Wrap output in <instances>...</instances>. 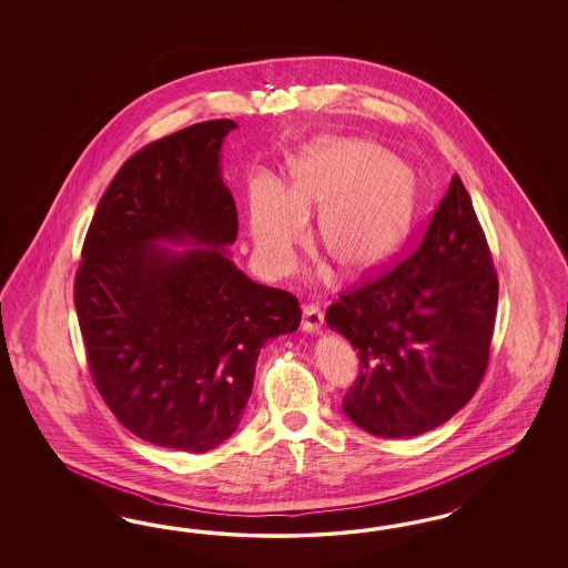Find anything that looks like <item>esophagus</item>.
<instances>
[{
  "label": "esophagus",
  "instance_id": "esophagus-1",
  "mask_svg": "<svg viewBox=\"0 0 568 568\" xmlns=\"http://www.w3.org/2000/svg\"><path fill=\"white\" fill-rule=\"evenodd\" d=\"M323 321H325L323 310L318 308V306H314V304L304 306V321H302V328H304L306 333H318L321 327H323Z\"/></svg>",
  "mask_w": 568,
  "mask_h": 568
}]
</instances>
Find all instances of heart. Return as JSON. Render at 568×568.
Here are the masks:
<instances>
[{
    "label": "heart",
    "mask_w": 568,
    "mask_h": 568,
    "mask_svg": "<svg viewBox=\"0 0 568 568\" xmlns=\"http://www.w3.org/2000/svg\"><path fill=\"white\" fill-rule=\"evenodd\" d=\"M416 206L413 176L377 145L318 139L290 164V191L260 174L250 185V233L258 258L290 271L308 233V212L323 210L318 237L345 273L361 275L394 256Z\"/></svg>",
    "instance_id": "heart-1"
}]
</instances>
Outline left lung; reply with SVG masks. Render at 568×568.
<instances>
[{"label": "left lung", "mask_w": 568, "mask_h": 568, "mask_svg": "<svg viewBox=\"0 0 568 568\" xmlns=\"http://www.w3.org/2000/svg\"><path fill=\"white\" fill-rule=\"evenodd\" d=\"M498 308V275L458 174L408 258L327 310L361 358L344 413L378 437L444 425L481 383Z\"/></svg>", "instance_id": "8db88e82"}]
</instances>
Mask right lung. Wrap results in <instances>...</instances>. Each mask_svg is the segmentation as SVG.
<instances>
[{
	"mask_svg": "<svg viewBox=\"0 0 568 568\" xmlns=\"http://www.w3.org/2000/svg\"><path fill=\"white\" fill-rule=\"evenodd\" d=\"M237 124H191L131 155L98 204L74 276L93 383L131 433L202 454L241 423L260 349L300 327L290 292L243 275L221 145ZM191 244L185 251L159 241Z\"/></svg>",
	"mask_w": 568,
	"mask_h": 568,
	"instance_id": "obj_1",
	"label": "right lung"
}]
</instances>
